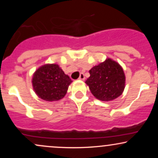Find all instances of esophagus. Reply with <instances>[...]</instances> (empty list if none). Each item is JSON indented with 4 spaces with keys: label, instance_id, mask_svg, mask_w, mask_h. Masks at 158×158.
<instances>
[{
    "label": "esophagus",
    "instance_id": "1",
    "mask_svg": "<svg viewBox=\"0 0 158 158\" xmlns=\"http://www.w3.org/2000/svg\"><path fill=\"white\" fill-rule=\"evenodd\" d=\"M79 80H84L85 79V75L83 73H81L80 76H79Z\"/></svg>",
    "mask_w": 158,
    "mask_h": 158
}]
</instances>
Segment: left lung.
<instances>
[{
    "label": "left lung",
    "mask_w": 158,
    "mask_h": 158,
    "mask_svg": "<svg viewBox=\"0 0 158 158\" xmlns=\"http://www.w3.org/2000/svg\"><path fill=\"white\" fill-rule=\"evenodd\" d=\"M90 77L85 83L91 94L101 101H111L123 93L126 76L120 64L108 58L89 70Z\"/></svg>",
    "instance_id": "8db88e82"
}]
</instances>
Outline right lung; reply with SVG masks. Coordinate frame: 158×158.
Here are the masks:
<instances>
[{
	"mask_svg": "<svg viewBox=\"0 0 158 158\" xmlns=\"http://www.w3.org/2000/svg\"><path fill=\"white\" fill-rule=\"evenodd\" d=\"M72 81L57 64H46L39 67L32 79L36 95L48 102L62 99Z\"/></svg>",
	"mask_w": 158,
	"mask_h": 158,
	"instance_id": "add662e5",
	"label": "right lung"
}]
</instances>
